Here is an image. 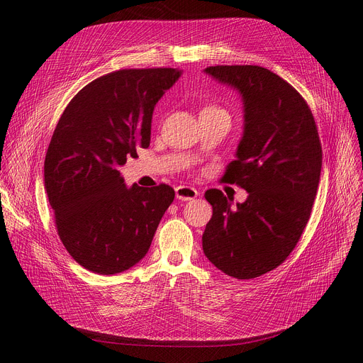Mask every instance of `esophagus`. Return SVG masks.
<instances>
[{"label":"esophagus","instance_id":"obj_1","mask_svg":"<svg viewBox=\"0 0 363 363\" xmlns=\"http://www.w3.org/2000/svg\"><path fill=\"white\" fill-rule=\"evenodd\" d=\"M175 196L178 200L181 201H189L194 200L199 196V191L191 186H185V185H179L175 188Z\"/></svg>","mask_w":363,"mask_h":363}]
</instances>
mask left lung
I'll list each match as a JSON object with an SVG mask.
<instances>
[{
	"instance_id": "8db88e82",
	"label": "left lung",
	"mask_w": 363,
	"mask_h": 363,
	"mask_svg": "<svg viewBox=\"0 0 363 363\" xmlns=\"http://www.w3.org/2000/svg\"><path fill=\"white\" fill-rule=\"evenodd\" d=\"M203 72L241 97L242 137L222 181L249 193L234 204L219 189L206 191L213 215L203 252L223 274L250 279L287 259L306 228L322 167L318 129L306 101L274 72L247 65Z\"/></svg>"
}]
</instances>
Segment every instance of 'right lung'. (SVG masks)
<instances>
[{"label":"right lung","instance_id":"add662e5","mask_svg":"<svg viewBox=\"0 0 363 363\" xmlns=\"http://www.w3.org/2000/svg\"><path fill=\"white\" fill-rule=\"evenodd\" d=\"M181 69H123L84 86L57 123L44 184L57 231L85 269L114 275L147 253L166 208L169 185L126 186L119 167L150 145L152 111Z\"/></svg>","mask_w":363,"mask_h":363}]
</instances>
